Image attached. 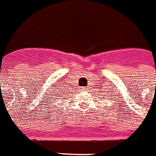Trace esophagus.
Instances as JSON below:
<instances>
[{
  "mask_svg": "<svg viewBox=\"0 0 156 156\" xmlns=\"http://www.w3.org/2000/svg\"><path fill=\"white\" fill-rule=\"evenodd\" d=\"M85 89H86V88H85V87H84V88H83V89H82V90H85Z\"/></svg>",
  "mask_w": 156,
  "mask_h": 156,
  "instance_id": "obj_1",
  "label": "esophagus"
}]
</instances>
